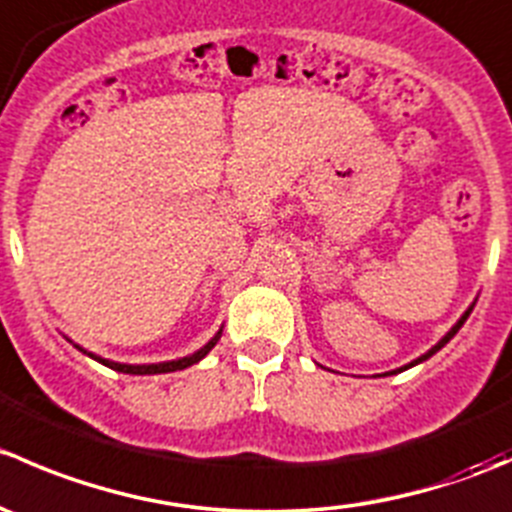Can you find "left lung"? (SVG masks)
Returning a JSON list of instances; mask_svg holds the SVG:
<instances>
[{"label":"left lung","mask_w":512,"mask_h":512,"mask_svg":"<svg viewBox=\"0 0 512 512\" xmlns=\"http://www.w3.org/2000/svg\"><path fill=\"white\" fill-rule=\"evenodd\" d=\"M473 307H476V302H473V304H471V307H468V309H466V312H463V314H461V319H458V322H456V324H453V327H451V329H448V332H446V334H443V337H441V339H438V342H436V344H433V347H431V349H428V352H426V354H421V356H418V359H414V361H409V364L399 366V369H394V371H386V374H379V376H391V374H399V371H406V369H411V366H416V364H423V361H426V359H431V356H433V354H436V352H441V349H443V347H446V344H448V342H451V339H453V337H456V334H458V329H461V327H463V324H466V319H468V317H471Z\"/></svg>","instance_id":"8db88e82"}]
</instances>
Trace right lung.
<instances>
[{
	"mask_svg": "<svg viewBox=\"0 0 512 512\" xmlns=\"http://www.w3.org/2000/svg\"><path fill=\"white\" fill-rule=\"evenodd\" d=\"M220 337H223V327H220L218 332H215V337L210 339V342L205 344V347H200L198 352H193V354H188V356H180V359L158 361V364H123V361L103 359V356H98V354H94V352H89V349H84V347H79V344H74V342H71L69 337H66V339H69V342L74 344V347L79 349L81 354L91 356V359L98 361V364L108 366V369H113V371H121V374H133V376H151V374H168V371H180V369H188V366L198 364V361H200V359H205V356L210 354V349H213L215 344L220 342Z\"/></svg>",
	"mask_w": 512,
	"mask_h": 512,
	"instance_id": "obj_1",
	"label": "right lung"
}]
</instances>
